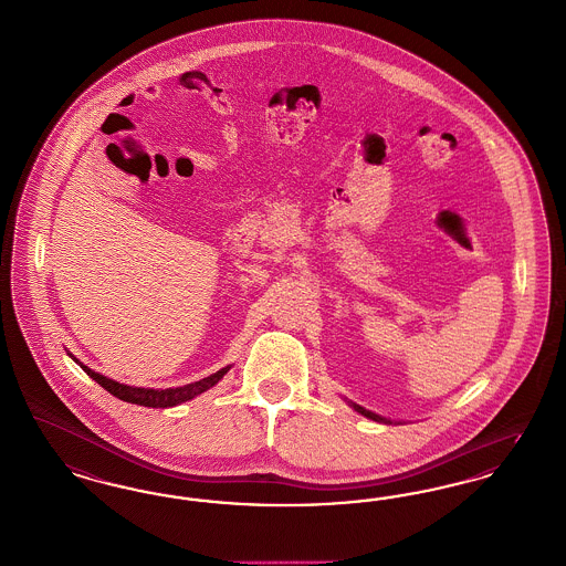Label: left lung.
<instances>
[{"mask_svg": "<svg viewBox=\"0 0 566 566\" xmlns=\"http://www.w3.org/2000/svg\"><path fill=\"white\" fill-rule=\"evenodd\" d=\"M353 408H355L359 415L371 418V420H382V422H389V420H385V418H380L378 415H371V412H368V410H364V408H361V406H357V403H353Z\"/></svg>", "mask_w": 566, "mask_h": 566, "instance_id": "8db88e82", "label": "left lung"}]
</instances>
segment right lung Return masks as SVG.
Segmentation results:
<instances>
[{
	"label": "right lung",
	"instance_id": "right-lung-1",
	"mask_svg": "<svg viewBox=\"0 0 566 566\" xmlns=\"http://www.w3.org/2000/svg\"><path fill=\"white\" fill-rule=\"evenodd\" d=\"M80 368L84 369L95 382H98L105 391H109L114 397L128 401V403L146 406V408H171V406L184 403L188 399H195L197 395L205 394L207 389L216 387L221 378H223V374L230 369L221 368L220 371H216V374H211V376H207V378H202L198 382L184 385V387H177V389H142V387L120 385V382H116L112 378H105V376H101L97 371H93V369L86 368L82 364H80Z\"/></svg>",
	"mask_w": 566,
	"mask_h": 566
}]
</instances>
